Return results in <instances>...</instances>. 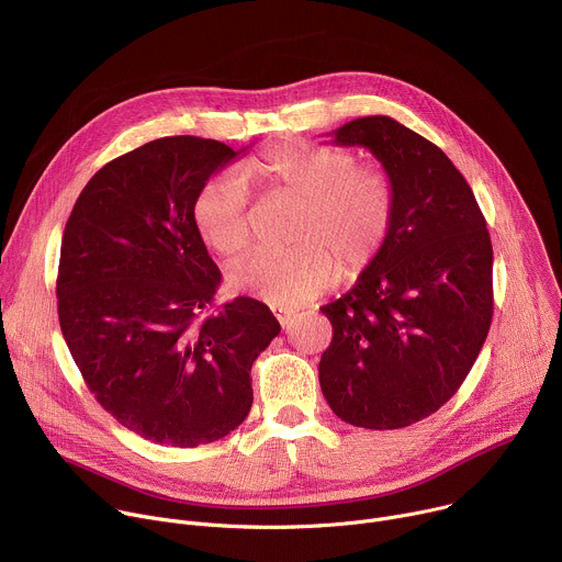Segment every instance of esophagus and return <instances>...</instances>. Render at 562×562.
Instances as JSON below:
<instances>
[{
    "label": "esophagus",
    "instance_id": "obj_1",
    "mask_svg": "<svg viewBox=\"0 0 562 562\" xmlns=\"http://www.w3.org/2000/svg\"><path fill=\"white\" fill-rule=\"evenodd\" d=\"M276 317H278V323L282 325V327H289L293 319H295V311H276Z\"/></svg>",
    "mask_w": 562,
    "mask_h": 562
}]
</instances>
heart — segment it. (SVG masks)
I'll return each mask as SVG.
<instances>
[{
	"label": "heart",
	"mask_w": 562,
	"mask_h": 562,
	"mask_svg": "<svg viewBox=\"0 0 562 562\" xmlns=\"http://www.w3.org/2000/svg\"><path fill=\"white\" fill-rule=\"evenodd\" d=\"M256 182L269 195L297 202L282 254H258L228 273V286L271 306L291 308L323 293L334 276L358 278L384 249L395 189L378 167L338 146L282 144L249 162L243 173L211 178L193 200V224L204 243L235 260L251 243L249 191Z\"/></svg>",
	"instance_id": "heart-1"
}]
</instances>
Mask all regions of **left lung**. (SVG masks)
<instances>
[{
	"mask_svg": "<svg viewBox=\"0 0 562 562\" xmlns=\"http://www.w3.org/2000/svg\"><path fill=\"white\" fill-rule=\"evenodd\" d=\"M331 135L375 155L395 189V215L356 286L319 308L334 327L319 389L353 427H409L458 391L490 334L487 222L451 159L393 117H358Z\"/></svg>",
	"mask_w": 562,
	"mask_h": 562,
	"instance_id": "obj_1",
	"label": "left lung"
}]
</instances>
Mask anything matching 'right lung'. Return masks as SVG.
<instances>
[{"label": "right lung", "mask_w": 562, "mask_h": 562, "mask_svg": "<svg viewBox=\"0 0 562 562\" xmlns=\"http://www.w3.org/2000/svg\"><path fill=\"white\" fill-rule=\"evenodd\" d=\"M245 150L153 139L102 167L64 228L57 313L68 351L98 403L157 445L198 447L243 425L251 367L280 334L254 297L204 315L222 276L191 209Z\"/></svg>", "instance_id": "1"}]
</instances>
